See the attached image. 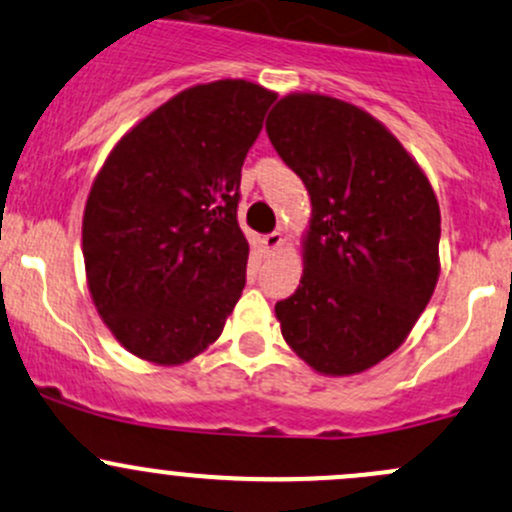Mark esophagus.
<instances>
[{"instance_id": "34e87169", "label": "esophagus", "mask_w": 512, "mask_h": 512, "mask_svg": "<svg viewBox=\"0 0 512 512\" xmlns=\"http://www.w3.org/2000/svg\"><path fill=\"white\" fill-rule=\"evenodd\" d=\"M282 233H277V230H274V233H267L265 238H262V245H265V250L267 252H272V250H277L279 245H282Z\"/></svg>"}]
</instances>
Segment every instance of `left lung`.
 Instances as JSON below:
<instances>
[{"instance_id":"8db88e82","label":"left lung","mask_w":512,"mask_h":512,"mask_svg":"<svg viewBox=\"0 0 512 512\" xmlns=\"http://www.w3.org/2000/svg\"><path fill=\"white\" fill-rule=\"evenodd\" d=\"M267 137L314 206L304 277L277 301L282 336L314 370L353 375L412 331L439 277V203L378 120L326 95H287Z\"/></svg>"}]
</instances>
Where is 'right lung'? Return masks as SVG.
<instances>
[{"mask_svg":"<svg viewBox=\"0 0 512 512\" xmlns=\"http://www.w3.org/2000/svg\"><path fill=\"white\" fill-rule=\"evenodd\" d=\"M277 95L247 80L196 85L120 139L83 218L90 294L117 341L179 365L223 331L245 289L240 171Z\"/></svg>","mask_w":512,"mask_h":512,"instance_id":"1","label":"right lung"}]
</instances>
